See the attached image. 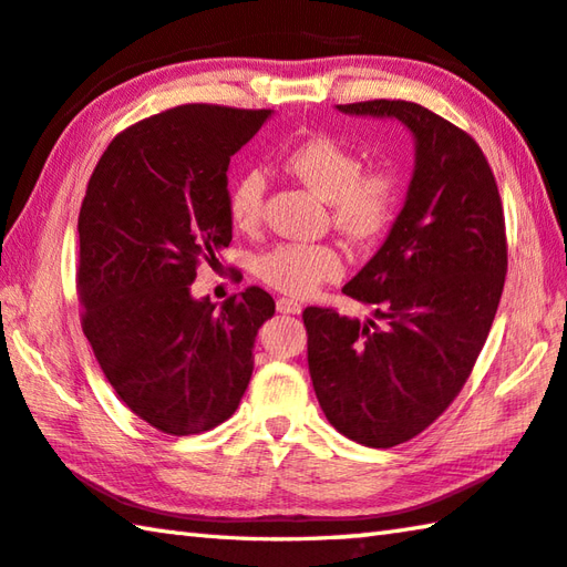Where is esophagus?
<instances>
[{"mask_svg": "<svg viewBox=\"0 0 567 567\" xmlns=\"http://www.w3.org/2000/svg\"><path fill=\"white\" fill-rule=\"evenodd\" d=\"M277 312H282V315H300L302 312V305L297 302V300H292V297H280V300H277Z\"/></svg>", "mask_w": 567, "mask_h": 567, "instance_id": "esophagus-1", "label": "esophagus"}]
</instances>
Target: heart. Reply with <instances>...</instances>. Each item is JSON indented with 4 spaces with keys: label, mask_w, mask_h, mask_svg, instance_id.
<instances>
[{
    "label": "heart",
    "mask_w": 567,
    "mask_h": 567,
    "mask_svg": "<svg viewBox=\"0 0 567 567\" xmlns=\"http://www.w3.org/2000/svg\"><path fill=\"white\" fill-rule=\"evenodd\" d=\"M287 171L332 205V223L357 243L386 230L399 205V183L386 171H362L352 148L329 136L307 138L285 158ZM265 173L243 171L230 183L228 215L238 230H255L262 220ZM344 270L342 255L327 243H280L255 257V275L287 295H310Z\"/></svg>",
    "instance_id": "obj_1"
}]
</instances>
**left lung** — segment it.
Here are the masks:
<instances>
[{
	"label": "left lung",
	"mask_w": 567,
	"mask_h": 567,
	"mask_svg": "<svg viewBox=\"0 0 567 567\" xmlns=\"http://www.w3.org/2000/svg\"><path fill=\"white\" fill-rule=\"evenodd\" d=\"M399 118L416 163L404 208L377 255L342 292L374 319L307 307V364L324 416L372 449L414 439L471 377L508 270L506 218L486 156L466 131L411 101L337 106Z\"/></svg>",
	"instance_id": "obj_1"
}]
</instances>
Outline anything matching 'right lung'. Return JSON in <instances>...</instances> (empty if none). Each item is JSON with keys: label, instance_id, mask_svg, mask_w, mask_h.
<instances>
[{"label": "right lung", "instance_id": "1", "mask_svg": "<svg viewBox=\"0 0 567 567\" xmlns=\"http://www.w3.org/2000/svg\"><path fill=\"white\" fill-rule=\"evenodd\" d=\"M272 111L185 104L109 143L79 213L81 327L133 414L171 436L210 431L238 409L257 329L275 315L260 287L215 310L190 285L233 240L228 166Z\"/></svg>", "mask_w": 567, "mask_h": 567}]
</instances>
